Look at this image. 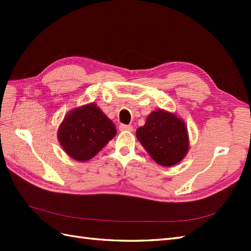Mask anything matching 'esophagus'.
Returning a JSON list of instances; mask_svg holds the SVG:
<instances>
[{
	"label": "esophagus",
	"mask_w": 251,
	"mask_h": 251,
	"mask_svg": "<svg viewBox=\"0 0 251 251\" xmlns=\"http://www.w3.org/2000/svg\"><path fill=\"white\" fill-rule=\"evenodd\" d=\"M132 126L131 125H125V124H122L120 125V130L122 131H132Z\"/></svg>",
	"instance_id": "obj_1"
}]
</instances>
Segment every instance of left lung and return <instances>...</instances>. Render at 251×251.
<instances>
[{
	"label": "left lung",
	"mask_w": 251,
	"mask_h": 251,
	"mask_svg": "<svg viewBox=\"0 0 251 251\" xmlns=\"http://www.w3.org/2000/svg\"><path fill=\"white\" fill-rule=\"evenodd\" d=\"M137 139L158 165L172 167L189 151V132L182 119L166 110L152 111L136 131Z\"/></svg>",
	"instance_id": "8db88e82"
}]
</instances>
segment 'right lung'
I'll use <instances>...</instances> for the list:
<instances>
[{"instance_id": "add662e5", "label": "right lung", "mask_w": 251, "mask_h": 251, "mask_svg": "<svg viewBox=\"0 0 251 251\" xmlns=\"http://www.w3.org/2000/svg\"><path fill=\"white\" fill-rule=\"evenodd\" d=\"M115 135L114 123L95 102L69 111L57 131L63 151L78 162L92 159Z\"/></svg>"}]
</instances>
